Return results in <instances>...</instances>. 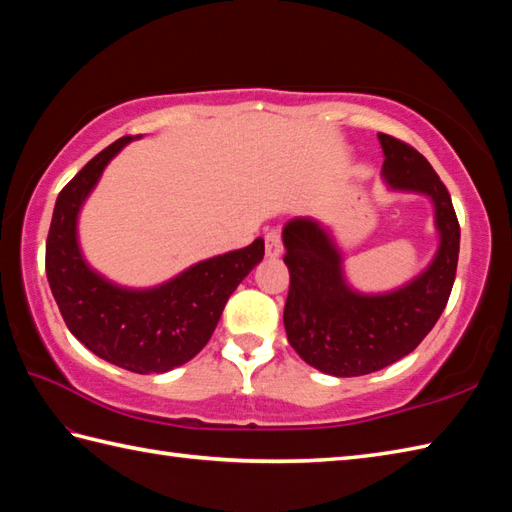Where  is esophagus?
I'll use <instances>...</instances> for the list:
<instances>
[{"mask_svg": "<svg viewBox=\"0 0 512 512\" xmlns=\"http://www.w3.org/2000/svg\"><path fill=\"white\" fill-rule=\"evenodd\" d=\"M281 250H284L281 233L279 231H268L266 233V257H279Z\"/></svg>", "mask_w": 512, "mask_h": 512, "instance_id": "34e87169", "label": "esophagus"}]
</instances>
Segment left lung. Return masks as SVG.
I'll return each instance as SVG.
<instances>
[{
  "instance_id": "1",
  "label": "left lung",
  "mask_w": 512,
  "mask_h": 512,
  "mask_svg": "<svg viewBox=\"0 0 512 512\" xmlns=\"http://www.w3.org/2000/svg\"><path fill=\"white\" fill-rule=\"evenodd\" d=\"M378 140L389 187L431 198L440 246L409 284L363 295L345 281L343 259L328 228L312 217L286 224L288 343L308 365L332 376L372 374L416 350L447 306L458 270L460 224L447 187L420 151L387 134H378Z\"/></svg>"
}]
</instances>
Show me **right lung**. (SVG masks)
<instances>
[{
	"mask_svg": "<svg viewBox=\"0 0 512 512\" xmlns=\"http://www.w3.org/2000/svg\"><path fill=\"white\" fill-rule=\"evenodd\" d=\"M132 136L96 154L61 189L46 242V275L68 330L103 361L136 374L180 367L209 343L228 297L264 259V239L217 255L156 288H121L85 262L76 220L103 169Z\"/></svg>",
	"mask_w": 512,
	"mask_h": 512,
	"instance_id": "add662e5",
	"label": "right lung"
}]
</instances>
